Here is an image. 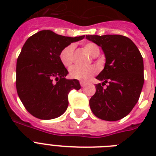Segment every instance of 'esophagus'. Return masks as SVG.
I'll list each match as a JSON object with an SVG mask.
<instances>
[{
	"label": "esophagus",
	"instance_id": "esophagus-1",
	"mask_svg": "<svg viewBox=\"0 0 156 156\" xmlns=\"http://www.w3.org/2000/svg\"><path fill=\"white\" fill-rule=\"evenodd\" d=\"M79 83H80L81 87H84L86 85V82H84V81H80Z\"/></svg>",
	"mask_w": 156,
	"mask_h": 156
}]
</instances>
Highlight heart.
<instances>
[{"label": "heart", "instance_id": "1", "mask_svg": "<svg viewBox=\"0 0 156 156\" xmlns=\"http://www.w3.org/2000/svg\"><path fill=\"white\" fill-rule=\"evenodd\" d=\"M83 48L92 56H97L100 53V48L96 44L93 42L86 43L83 45ZM74 53V47L73 44H69L64 48L61 50L59 55V59L61 61V64L66 68L69 69L73 63V56ZM97 72V69L95 66H90L87 68H80L74 66L70 69L69 70V76L72 78L78 79V80L87 81L90 79L94 74Z\"/></svg>", "mask_w": 156, "mask_h": 156}]
</instances>
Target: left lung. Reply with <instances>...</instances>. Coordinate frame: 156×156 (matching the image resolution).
<instances>
[{"mask_svg": "<svg viewBox=\"0 0 156 156\" xmlns=\"http://www.w3.org/2000/svg\"><path fill=\"white\" fill-rule=\"evenodd\" d=\"M86 38L102 48L106 57L104 69L96 77L103 83L95 86L89 102L90 109L101 120H121L132 111L140 96L144 83L143 56L133 41L124 35ZM107 82L109 85L104 88Z\"/></svg>", "mask_w": 156, "mask_h": 156, "instance_id": "1", "label": "left lung"}]
</instances>
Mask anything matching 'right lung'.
Here are the masks:
<instances>
[{
	"label": "right lung",
	"instance_id": "obj_1",
	"mask_svg": "<svg viewBox=\"0 0 156 156\" xmlns=\"http://www.w3.org/2000/svg\"><path fill=\"white\" fill-rule=\"evenodd\" d=\"M84 35L67 37L40 30L27 39L17 60L16 88L25 108L41 120L58 117L68 107V94L79 90L77 79L69 80L59 55L64 48ZM56 81V83L54 80Z\"/></svg>",
	"mask_w": 156,
	"mask_h": 156
}]
</instances>
